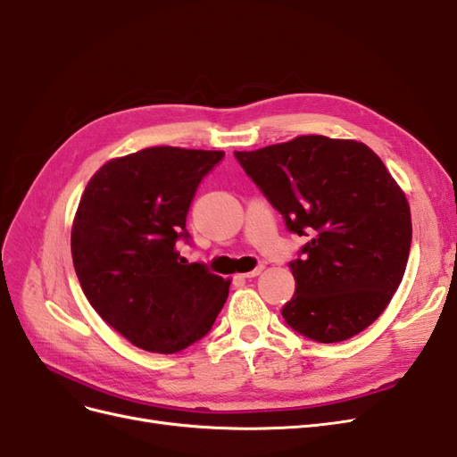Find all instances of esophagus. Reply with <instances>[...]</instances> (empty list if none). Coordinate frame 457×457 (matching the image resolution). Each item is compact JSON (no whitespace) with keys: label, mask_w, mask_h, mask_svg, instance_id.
Instances as JSON below:
<instances>
[{"label":"esophagus","mask_w":457,"mask_h":457,"mask_svg":"<svg viewBox=\"0 0 457 457\" xmlns=\"http://www.w3.org/2000/svg\"><path fill=\"white\" fill-rule=\"evenodd\" d=\"M262 269H265V267H255L253 270H250V272H245V274H242L244 276V278H255V276H259L261 272H262Z\"/></svg>","instance_id":"34e87169"}]
</instances>
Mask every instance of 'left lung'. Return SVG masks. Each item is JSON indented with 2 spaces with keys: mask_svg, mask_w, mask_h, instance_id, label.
Returning a JSON list of instances; mask_svg holds the SVG:
<instances>
[{
  "mask_svg": "<svg viewBox=\"0 0 457 457\" xmlns=\"http://www.w3.org/2000/svg\"><path fill=\"white\" fill-rule=\"evenodd\" d=\"M234 156L286 228L309 238L289 261L295 294L282 307L286 324L337 343L376 322L403 282L411 245L410 205L376 152L303 135Z\"/></svg>",
  "mask_w": 457,
  "mask_h": 457,
  "instance_id": "1",
  "label": "left lung"
}]
</instances>
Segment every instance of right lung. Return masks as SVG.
<instances>
[{"instance_id": "obj_1", "label": "right lung", "mask_w": 457, "mask_h": 457, "mask_svg": "<svg viewBox=\"0 0 457 457\" xmlns=\"http://www.w3.org/2000/svg\"><path fill=\"white\" fill-rule=\"evenodd\" d=\"M223 150L152 146L104 163L72 227V259L91 307L135 347L171 354L210 334L230 282L187 262V215Z\"/></svg>"}]
</instances>
